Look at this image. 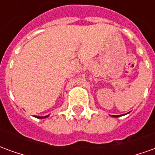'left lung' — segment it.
<instances>
[{
    "instance_id": "8db88e82",
    "label": "left lung",
    "mask_w": 155,
    "mask_h": 155,
    "mask_svg": "<svg viewBox=\"0 0 155 155\" xmlns=\"http://www.w3.org/2000/svg\"><path fill=\"white\" fill-rule=\"evenodd\" d=\"M122 115H123V114H122ZM122 115H110V116H112V117H115V118H117V117L122 116Z\"/></svg>"
}]
</instances>
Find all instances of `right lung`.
Segmentation results:
<instances>
[{
	"label": "right lung",
	"mask_w": 155,
	"mask_h": 155,
	"mask_svg": "<svg viewBox=\"0 0 155 155\" xmlns=\"http://www.w3.org/2000/svg\"><path fill=\"white\" fill-rule=\"evenodd\" d=\"M50 114H48V115H45V116H34L35 118H38V119H45V118H47Z\"/></svg>",
	"instance_id": "obj_1"
}]
</instances>
